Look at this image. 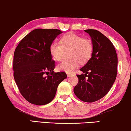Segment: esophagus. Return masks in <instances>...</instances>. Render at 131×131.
Masks as SVG:
<instances>
[{"instance_id": "obj_1", "label": "esophagus", "mask_w": 131, "mask_h": 131, "mask_svg": "<svg viewBox=\"0 0 131 131\" xmlns=\"http://www.w3.org/2000/svg\"><path fill=\"white\" fill-rule=\"evenodd\" d=\"M72 75V73H69V72H68V73H67V75H68V77H71V76Z\"/></svg>"}]
</instances>
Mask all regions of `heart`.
<instances>
[{"label":"heart","instance_id":"heart-1","mask_svg":"<svg viewBox=\"0 0 131 131\" xmlns=\"http://www.w3.org/2000/svg\"><path fill=\"white\" fill-rule=\"evenodd\" d=\"M68 59L63 60L57 69L71 72L79 65L85 64L91 58L94 51L93 43L90 39L83 38L75 33H70L60 38V43L52 42L49 46V52L54 60L60 61L65 52L68 51Z\"/></svg>","mask_w":131,"mask_h":131}]
</instances>
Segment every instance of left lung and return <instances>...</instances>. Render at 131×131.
Returning a JSON list of instances; mask_svg holds the SVG:
<instances>
[{"mask_svg": "<svg viewBox=\"0 0 131 131\" xmlns=\"http://www.w3.org/2000/svg\"><path fill=\"white\" fill-rule=\"evenodd\" d=\"M94 45L92 57L77 75L79 79L74 92L83 102L100 100L110 91L117 77V55L110 40L100 31L86 29Z\"/></svg>", "mask_w": 131, "mask_h": 131, "instance_id": "left-lung-1", "label": "left lung"}]
</instances>
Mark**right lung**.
Masks as SVG:
<instances>
[{"label": "right lung", "mask_w": 131, "mask_h": 131, "mask_svg": "<svg viewBox=\"0 0 131 131\" xmlns=\"http://www.w3.org/2000/svg\"><path fill=\"white\" fill-rule=\"evenodd\" d=\"M62 33L57 29H36L21 39L14 54V78L21 95L28 102L44 105L53 100L58 86L67 75L55 72V61L49 46Z\"/></svg>", "instance_id": "right-lung-1"}]
</instances>
